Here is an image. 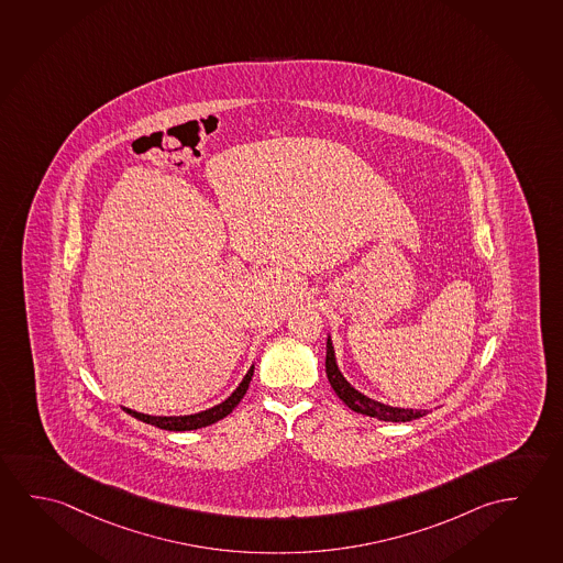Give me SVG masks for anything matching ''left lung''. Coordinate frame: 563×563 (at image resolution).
<instances>
[{
    "label": "left lung",
    "instance_id": "left-lung-1",
    "mask_svg": "<svg viewBox=\"0 0 563 563\" xmlns=\"http://www.w3.org/2000/svg\"><path fill=\"white\" fill-rule=\"evenodd\" d=\"M327 377L331 382L332 389L339 395L342 401L349 405L352 411L362 412L374 419L387 420V422H407V420L420 419L424 417L429 409H401V407H389L384 402L374 401L366 397L364 393L357 391L344 379L336 366V356L332 349L331 336L327 339Z\"/></svg>",
    "mask_w": 563,
    "mask_h": 563
}]
</instances>
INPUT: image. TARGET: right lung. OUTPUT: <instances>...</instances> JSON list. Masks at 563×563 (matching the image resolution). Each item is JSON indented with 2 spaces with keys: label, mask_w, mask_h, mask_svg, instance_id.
I'll return each mask as SVG.
<instances>
[{
  "label": "right lung",
  "mask_w": 563,
  "mask_h": 563,
  "mask_svg": "<svg viewBox=\"0 0 563 563\" xmlns=\"http://www.w3.org/2000/svg\"><path fill=\"white\" fill-rule=\"evenodd\" d=\"M252 375H254V366L249 369V374L244 375L241 385L232 391L229 399H224L223 402L214 405L207 411L196 412V415H184V417H151V415H143V412L133 411V409H126L123 407V411L129 412L134 419L143 420L146 424L152 427H158L162 430H174V432H184V430H196L203 429L213 424L217 420L224 419L227 415H231L232 409L241 402L244 393L251 385Z\"/></svg>",
  "instance_id": "1"
}]
</instances>
